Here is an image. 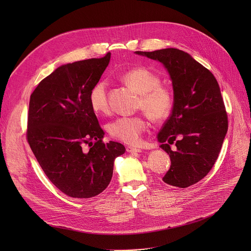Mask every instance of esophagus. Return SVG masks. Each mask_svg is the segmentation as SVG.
<instances>
[{
    "mask_svg": "<svg viewBox=\"0 0 251 251\" xmlns=\"http://www.w3.org/2000/svg\"><path fill=\"white\" fill-rule=\"evenodd\" d=\"M126 151L128 152H141V150L140 149H136V148H133V147H126Z\"/></svg>",
    "mask_w": 251,
    "mask_h": 251,
    "instance_id": "1",
    "label": "esophagus"
}]
</instances>
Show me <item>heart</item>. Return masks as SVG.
Here are the masks:
<instances>
[{"label":"heart","mask_w":251,"mask_h":251,"mask_svg":"<svg viewBox=\"0 0 251 251\" xmlns=\"http://www.w3.org/2000/svg\"><path fill=\"white\" fill-rule=\"evenodd\" d=\"M121 78L126 84L138 92L137 109L146 112L152 121H164L172 113L175 102L173 91L160 84L159 75L148 68L137 67L124 72ZM88 102L95 113L108 114L110 112L107 81L100 79L90 87ZM147 128L148 121L144 115L118 117L107 127L113 138L128 144L138 143Z\"/></svg>","instance_id":"heart-1"}]
</instances>
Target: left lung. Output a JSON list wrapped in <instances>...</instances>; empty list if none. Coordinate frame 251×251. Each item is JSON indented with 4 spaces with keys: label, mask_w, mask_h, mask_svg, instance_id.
Masks as SVG:
<instances>
[{
    "label": "left lung",
    "mask_w": 251,
    "mask_h": 251,
    "mask_svg": "<svg viewBox=\"0 0 251 251\" xmlns=\"http://www.w3.org/2000/svg\"><path fill=\"white\" fill-rule=\"evenodd\" d=\"M135 52L163 63L172 79L174 108L157 140L171 159L163 181L186 188L212 170L227 133L228 115L219 83L208 69L178 49ZM174 141L176 150H171Z\"/></svg>",
    "instance_id": "1"
}]
</instances>
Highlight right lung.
Returning a JSON list of instances; mask_svg holds the SVG:
<instances>
[{
    "mask_svg": "<svg viewBox=\"0 0 251 251\" xmlns=\"http://www.w3.org/2000/svg\"><path fill=\"white\" fill-rule=\"evenodd\" d=\"M111 52L99 59L66 64L38 83L30 96L26 138L50 181L66 195L89 199L112 179L123 144L104 143L88 102V92L109 65ZM87 144L90 149L83 150Z\"/></svg>",
    "mask_w": 251,
    "mask_h": 251,
    "instance_id": "right-lung-1",
    "label": "right lung"
}]
</instances>
